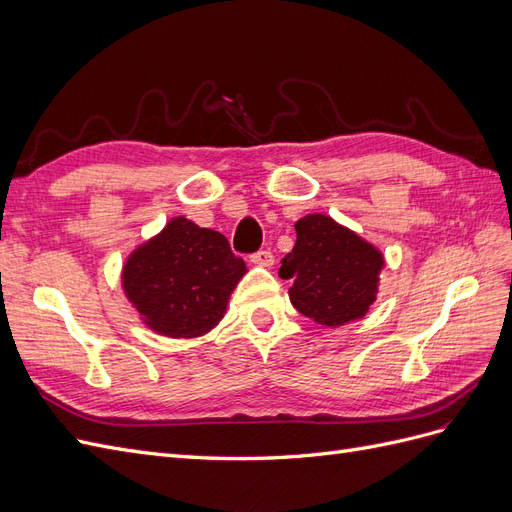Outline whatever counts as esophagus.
Returning a JSON list of instances; mask_svg holds the SVG:
<instances>
[{"label":"esophagus","mask_w":512,"mask_h":512,"mask_svg":"<svg viewBox=\"0 0 512 512\" xmlns=\"http://www.w3.org/2000/svg\"><path fill=\"white\" fill-rule=\"evenodd\" d=\"M256 267H273L275 265V256L269 252V250H260V252H256V254H252V258H250Z\"/></svg>","instance_id":"obj_1"}]
</instances>
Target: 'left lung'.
Instances as JSON below:
<instances>
[{
    "label": "left lung",
    "instance_id": "left-lung-1",
    "mask_svg": "<svg viewBox=\"0 0 512 512\" xmlns=\"http://www.w3.org/2000/svg\"><path fill=\"white\" fill-rule=\"evenodd\" d=\"M294 230L297 243L280 269L292 280L290 303L331 329L363 318L378 297L384 254L324 213L305 215Z\"/></svg>",
    "mask_w": 512,
    "mask_h": 512
}]
</instances>
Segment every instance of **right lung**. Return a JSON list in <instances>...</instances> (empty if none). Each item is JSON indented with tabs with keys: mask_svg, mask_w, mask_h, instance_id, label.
I'll use <instances>...</instances> for the list:
<instances>
[{
	"mask_svg": "<svg viewBox=\"0 0 512 512\" xmlns=\"http://www.w3.org/2000/svg\"><path fill=\"white\" fill-rule=\"evenodd\" d=\"M245 273L222 232L179 215L130 252L121 288L147 329L192 339L218 327Z\"/></svg>",
	"mask_w": 512,
	"mask_h": 512,
	"instance_id": "add662e5",
	"label": "right lung"
}]
</instances>
